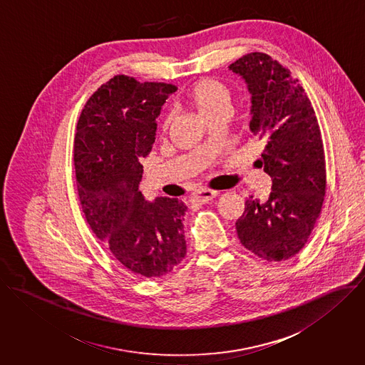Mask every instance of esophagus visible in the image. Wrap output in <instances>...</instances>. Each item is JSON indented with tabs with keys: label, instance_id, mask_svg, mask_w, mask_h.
Returning <instances> with one entry per match:
<instances>
[{
	"label": "esophagus",
	"instance_id": "obj_1",
	"mask_svg": "<svg viewBox=\"0 0 365 365\" xmlns=\"http://www.w3.org/2000/svg\"><path fill=\"white\" fill-rule=\"evenodd\" d=\"M217 196V192L213 190H199L196 193H193L192 196V202L196 205H206L210 200H213Z\"/></svg>",
	"mask_w": 365,
	"mask_h": 365
}]
</instances>
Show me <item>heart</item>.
I'll return each mask as SVG.
<instances>
[{
	"instance_id": "obj_1",
	"label": "heart",
	"mask_w": 365,
	"mask_h": 365,
	"mask_svg": "<svg viewBox=\"0 0 365 365\" xmlns=\"http://www.w3.org/2000/svg\"><path fill=\"white\" fill-rule=\"evenodd\" d=\"M185 98L206 120L221 113H228L231 107V93L228 87L213 78H203L195 83L186 91ZM169 123L170 115L163 118L162 130H166Z\"/></svg>"
}]
</instances>
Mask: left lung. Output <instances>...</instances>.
I'll use <instances>...</instances> for the list:
<instances>
[{
    "label": "left lung",
    "instance_id": "left-lung-1",
    "mask_svg": "<svg viewBox=\"0 0 365 365\" xmlns=\"http://www.w3.org/2000/svg\"><path fill=\"white\" fill-rule=\"evenodd\" d=\"M251 94L250 130L265 143L257 160L271 176L265 202L250 196L235 221L241 244L267 261H285L307 242L326 193L320 128L297 78L267 53H248L228 66Z\"/></svg>",
    "mask_w": 365,
    "mask_h": 365
}]
</instances>
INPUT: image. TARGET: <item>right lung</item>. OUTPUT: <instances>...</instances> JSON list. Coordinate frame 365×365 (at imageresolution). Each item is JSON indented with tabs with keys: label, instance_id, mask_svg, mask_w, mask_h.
Wrapping results in <instances>:
<instances>
[{
	"label": "right lung",
	"instance_id": "add662e5",
	"mask_svg": "<svg viewBox=\"0 0 365 365\" xmlns=\"http://www.w3.org/2000/svg\"><path fill=\"white\" fill-rule=\"evenodd\" d=\"M178 90L166 83H140L114 76L86 103L74 137V169L83 213L114 258L144 278L173 271L186 255L178 199L146 202L140 192L141 158L150 152L156 118Z\"/></svg>",
	"mask_w": 365,
	"mask_h": 365
}]
</instances>
